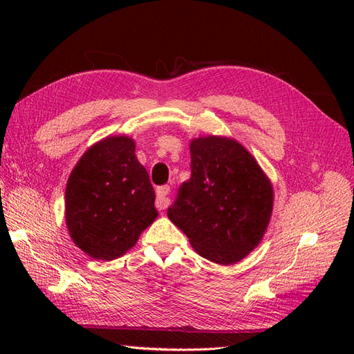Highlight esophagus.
Wrapping results in <instances>:
<instances>
[{"mask_svg": "<svg viewBox=\"0 0 354 354\" xmlns=\"http://www.w3.org/2000/svg\"><path fill=\"white\" fill-rule=\"evenodd\" d=\"M170 193L169 185H161L156 189V208L158 209H165L170 204V199L167 198Z\"/></svg>", "mask_w": 354, "mask_h": 354, "instance_id": "34e87169", "label": "esophagus"}]
</instances>
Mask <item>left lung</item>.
<instances>
[{"label":"left lung","mask_w":354,"mask_h":354,"mask_svg":"<svg viewBox=\"0 0 354 354\" xmlns=\"http://www.w3.org/2000/svg\"><path fill=\"white\" fill-rule=\"evenodd\" d=\"M192 178L181 185L169 219L202 257L234 265L257 248L274 207L269 178L234 138L190 140Z\"/></svg>","instance_id":"8db88e82"}]
</instances>
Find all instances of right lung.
Here are the masks:
<instances>
[{
    "mask_svg": "<svg viewBox=\"0 0 354 354\" xmlns=\"http://www.w3.org/2000/svg\"><path fill=\"white\" fill-rule=\"evenodd\" d=\"M156 217L153 187L131 137L112 135L86 149L65 189V222L74 245L94 260H115Z\"/></svg>",
    "mask_w": 354,
    "mask_h": 354,
    "instance_id": "obj_1",
    "label": "right lung"
}]
</instances>
